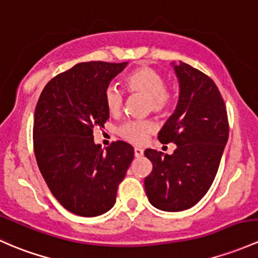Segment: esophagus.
Returning <instances> with one entry per match:
<instances>
[{
	"label": "esophagus",
	"instance_id": "esophagus-1",
	"mask_svg": "<svg viewBox=\"0 0 258 258\" xmlns=\"http://www.w3.org/2000/svg\"><path fill=\"white\" fill-rule=\"evenodd\" d=\"M135 156L137 157V158H140V157H143V150L140 147H135Z\"/></svg>",
	"mask_w": 258,
	"mask_h": 258
}]
</instances>
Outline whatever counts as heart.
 Returning a JSON list of instances; mask_svg holds the SVG:
<instances>
[{
	"label": "heart",
	"mask_w": 258,
	"mask_h": 258,
	"mask_svg": "<svg viewBox=\"0 0 258 258\" xmlns=\"http://www.w3.org/2000/svg\"><path fill=\"white\" fill-rule=\"evenodd\" d=\"M123 85L130 94L143 95L147 97L148 110L154 113L168 112L174 104V94L165 86L163 75L148 65H141L123 77ZM104 104L108 113L116 116L122 108V95L117 89L108 86L104 93ZM152 122H126L118 130V135L132 143H143L152 132Z\"/></svg>",
	"instance_id": "b5f03b06"
}]
</instances>
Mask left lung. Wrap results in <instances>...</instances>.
Masks as SVG:
<instances>
[{
    "mask_svg": "<svg viewBox=\"0 0 258 258\" xmlns=\"http://www.w3.org/2000/svg\"><path fill=\"white\" fill-rule=\"evenodd\" d=\"M172 65L179 80V100L158 140L175 143L177 148L173 154L145 151L153 164L145 189L154 208L183 211L210 189L229 138V121L224 99L208 75L183 61Z\"/></svg>",
    "mask_w": 258,
    "mask_h": 258,
    "instance_id": "obj_1",
    "label": "left lung"
}]
</instances>
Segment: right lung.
Segmentation results:
<instances>
[{"label": "right lung", "instance_id": "1", "mask_svg": "<svg viewBox=\"0 0 258 258\" xmlns=\"http://www.w3.org/2000/svg\"><path fill=\"white\" fill-rule=\"evenodd\" d=\"M124 63H79L54 77L37 102L33 145L40 173L51 194L70 213L86 218L106 213L134 159L123 141L106 151L94 142L95 127L110 113L104 93Z\"/></svg>", "mask_w": 258, "mask_h": 258}]
</instances>
